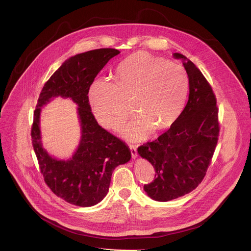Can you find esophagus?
I'll return each instance as SVG.
<instances>
[{"label":"esophagus","instance_id":"obj_1","mask_svg":"<svg viewBox=\"0 0 251 251\" xmlns=\"http://www.w3.org/2000/svg\"><path fill=\"white\" fill-rule=\"evenodd\" d=\"M129 149H130L132 158H136L137 157V147L135 145H129Z\"/></svg>","mask_w":251,"mask_h":251}]
</instances>
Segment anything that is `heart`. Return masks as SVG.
<instances>
[{"instance_id": "heart-1", "label": "heart", "mask_w": 251, "mask_h": 251, "mask_svg": "<svg viewBox=\"0 0 251 251\" xmlns=\"http://www.w3.org/2000/svg\"><path fill=\"white\" fill-rule=\"evenodd\" d=\"M115 83L98 79L89 90L92 112L103 127L118 130L128 117L125 101H133L137 116L123 130L130 141L146 139L152 131L170 127L179 118L188 93L185 70L162 57L136 52L122 61Z\"/></svg>"}]
</instances>
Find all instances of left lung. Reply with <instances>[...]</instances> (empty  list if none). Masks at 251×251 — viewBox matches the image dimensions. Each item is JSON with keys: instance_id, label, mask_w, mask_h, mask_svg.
Returning <instances> with one entry per match:
<instances>
[{"instance_id": "8db88e82", "label": "left lung", "mask_w": 251, "mask_h": 251, "mask_svg": "<svg viewBox=\"0 0 251 251\" xmlns=\"http://www.w3.org/2000/svg\"><path fill=\"white\" fill-rule=\"evenodd\" d=\"M173 56L182 62L187 73L188 101L166 132L137 149L155 171L154 179L144 189L151 199L160 202L183 196L201 183L219 134L218 108L211 85L185 56Z\"/></svg>"}]
</instances>
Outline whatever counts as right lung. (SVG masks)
<instances>
[{"instance_id": "right-lung-1", "label": "right lung", "mask_w": 251, "mask_h": 251, "mask_svg": "<svg viewBox=\"0 0 251 251\" xmlns=\"http://www.w3.org/2000/svg\"><path fill=\"white\" fill-rule=\"evenodd\" d=\"M118 54L117 49L100 48L68 59L44 84L37 100L31 135L40 172L54 194L75 206L100 203L107 194L114 169L131 157L126 143L98 124L88 97L99 72ZM57 96L70 97L78 105L81 140L68 161L52 158L41 144V107Z\"/></svg>"}]
</instances>
